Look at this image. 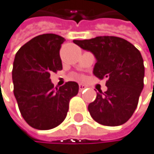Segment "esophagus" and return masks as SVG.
I'll use <instances>...</instances> for the list:
<instances>
[{
	"instance_id": "obj_1",
	"label": "esophagus",
	"mask_w": 154,
	"mask_h": 154,
	"mask_svg": "<svg viewBox=\"0 0 154 154\" xmlns=\"http://www.w3.org/2000/svg\"><path fill=\"white\" fill-rule=\"evenodd\" d=\"M79 89H80V91H83L84 89H85V85H83V84H80L79 85Z\"/></svg>"
}]
</instances>
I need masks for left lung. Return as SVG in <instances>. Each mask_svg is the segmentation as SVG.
Returning <instances> with one entry per match:
<instances>
[{
	"mask_svg": "<svg viewBox=\"0 0 154 154\" xmlns=\"http://www.w3.org/2000/svg\"><path fill=\"white\" fill-rule=\"evenodd\" d=\"M73 42L95 55L94 75L100 80L107 78V90L97 93L88 105L91 117L104 126L125 123L137 109L144 86L145 69L140 51L118 36H97Z\"/></svg>",
	"mask_w": 154,
	"mask_h": 154,
	"instance_id": "obj_1",
	"label": "left lung"
}]
</instances>
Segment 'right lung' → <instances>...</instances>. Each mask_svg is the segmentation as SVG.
I'll list each match as a JSON object with an SVG mask.
<instances>
[{
	"label": "right lung",
	"instance_id": "add662e5",
	"mask_svg": "<svg viewBox=\"0 0 154 154\" xmlns=\"http://www.w3.org/2000/svg\"><path fill=\"white\" fill-rule=\"evenodd\" d=\"M64 41V37L54 34L37 35L15 56L14 95L24 120L37 130H50L61 124L70 99L79 91L76 82H68L59 88L51 82V73L62 69L59 51Z\"/></svg>",
	"mask_w": 154,
	"mask_h": 154
}]
</instances>
